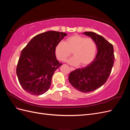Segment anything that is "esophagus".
<instances>
[{"mask_svg": "<svg viewBox=\"0 0 130 130\" xmlns=\"http://www.w3.org/2000/svg\"><path fill=\"white\" fill-rule=\"evenodd\" d=\"M70 70H71V71H73V70H75V68H73V67H70Z\"/></svg>", "mask_w": 130, "mask_h": 130, "instance_id": "obj_1", "label": "esophagus"}]
</instances>
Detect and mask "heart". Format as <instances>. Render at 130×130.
Returning <instances> with one entry per match:
<instances>
[{
	"label": "heart",
	"mask_w": 130,
	"mask_h": 130,
	"mask_svg": "<svg viewBox=\"0 0 130 130\" xmlns=\"http://www.w3.org/2000/svg\"><path fill=\"white\" fill-rule=\"evenodd\" d=\"M96 51L95 42L91 38H86L78 35H74L60 42L55 48V54L57 60L66 61L72 52L74 56L68 61L72 65L81 66L89 64L93 60Z\"/></svg>",
	"instance_id": "b5f03b06"
}]
</instances>
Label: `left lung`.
Returning a JSON list of instances; mask_svg holds the SVG:
<instances>
[{"mask_svg":"<svg viewBox=\"0 0 130 130\" xmlns=\"http://www.w3.org/2000/svg\"><path fill=\"white\" fill-rule=\"evenodd\" d=\"M83 34L95 42L98 53L90 64L70 73L68 79L75 89L89 93L100 88L107 81L115 62V55L112 44L103 36L90 31Z\"/></svg>","mask_w":130,"mask_h":130,"instance_id":"left-lung-1","label":"left lung"}]
</instances>
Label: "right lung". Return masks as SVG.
Returning <instances> with one entry per match:
<instances>
[{
  "instance_id": "add662e5",
  "label": "right lung",
  "mask_w": 130,
  "mask_h": 130,
  "mask_svg": "<svg viewBox=\"0 0 130 130\" xmlns=\"http://www.w3.org/2000/svg\"><path fill=\"white\" fill-rule=\"evenodd\" d=\"M67 35L46 31L33 37L22 50L16 73L19 84L27 93L40 95L50 88L53 74L62 64L57 60L55 48Z\"/></svg>"
}]
</instances>
